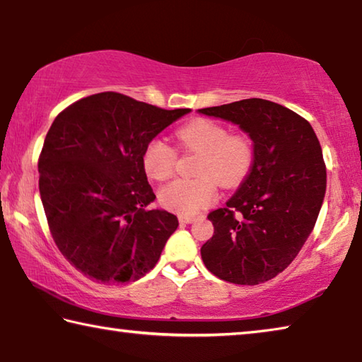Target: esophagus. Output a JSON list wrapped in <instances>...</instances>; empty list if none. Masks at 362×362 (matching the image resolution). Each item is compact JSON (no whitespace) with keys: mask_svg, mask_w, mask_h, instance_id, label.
I'll return each instance as SVG.
<instances>
[{"mask_svg":"<svg viewBox=\"0 0 362 362\" xmlns=\"http://www.w3.org/2000/svg\"><path fill=\"white\" fill-rule=\"evenodd\" d=\"M179 222H180V223H183V225H185V223H193V222H194V217H189V216H180V217H179Z\"/></svg>","mask_w":362,"mask_h":362,"instance_id":"obj_1","label":"esophagus"}]
</instances>
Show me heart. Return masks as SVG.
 <instances>
[{
    "mask_svg": "<svg viewBox=\"0 0 362 362\" xmlns=\"http://www.w3.org/2000/svg\"><path fill=\"white\" fill-rule=\"evenodd\" d=\"M177 139L183 150L199 153L196 164L198 179H175L159 189V203L180 216H194L217 199V183L238 187L246 179L254 163L252 142L243 134H228L212 119L198 118L182 126ZM177 153L166 140L151 139L142 153L146 175L166 180L174 173Z\"/></svg>",
    "mask_w": 362,
    "mask_h": 362,
    "instance_id": "1",
    "label": "heart"
}]
</instances>
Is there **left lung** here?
Returning <instances> with one entry per match:
<instances>
[{
	"mask_svg": "<svg viewBox=\"0 0 362 362\" xmlns=\"http://www.w3.org/2000/svg\"><path fill=\"white\" fill-rule=\"evenodd\" d=\"M240 126L254 145L250 173L207 218L214 235L201 247L206 268L228 283L255 286L296 259L320 216L326 164L313 127L279 103L246 99L198 110Z\"/></svg>",
	"mask_w": 362,
	"mask_h": 362,
	"instance_id": "obj_1",
	"label": "left lung"
}]
</instances>
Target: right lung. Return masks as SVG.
<instances>
[{"mask_svg":"<svg viewBox=\"0 0 362 362\" xmlns=\"http://www.w3.org/2000/svg\"><path fill=\"white\" fill-rule=\"evenodd\" d=\"M189 112L100 93L71 103L54 119L38 161L40 194L59 250L84 276L127 283L156 265L179 220L148 209L156 196L142 153Z\"/></svg>","mask_w":362,"mask_h":362,"instance_id":"1","label":"right lung"}]
</instances>
